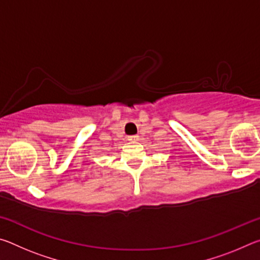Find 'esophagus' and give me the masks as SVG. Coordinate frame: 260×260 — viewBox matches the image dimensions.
Returning <instances> with one entry per match:
<instances>
[{
    "instance_id": "34e87169",
    "label": "esophagus",
    "mask_w": 260,
    "mask_h": 260,
    "mask_svg": "<svg viewBox=\"0 0 260 260\" xmlns=\"http://www.w3.org/2000/svg\"><path fill=\"white\" fill-rule=\"evenodd\" d=\"M127 139H128V141H131V142H136V141L139 140V135H131Z\"/></svg>"
}]
</instances>
